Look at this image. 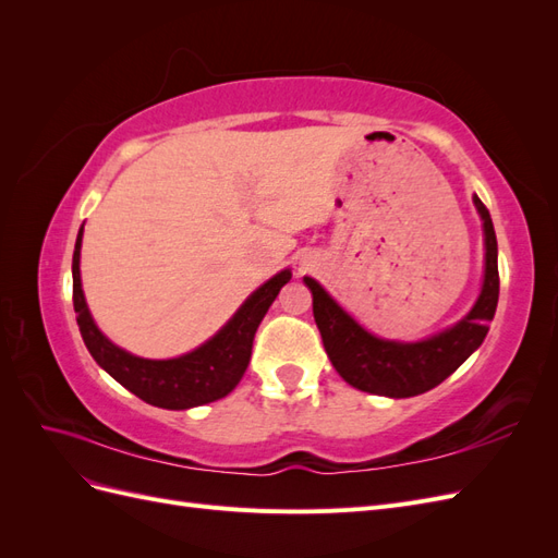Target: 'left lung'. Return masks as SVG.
I'll use <instances>...</instances> for the list:
<instances>
[{
    "instance_id": "left-lung-1",
    "label": "left lung",
    "mask_w": 558,
    "mask_h": 558,
    "mask_svg": "<svg viewBox=\"0 0 558 558\" xmlns=\"http://www.w3.org/2000/svg\"><path fill=\"white\" fill-rule=\"evenodd\" d=\"M484 230V279L472 310L453 326L418 342L384 340L365 330L356 318L320 286L305 277L312 291L314 320L326 353L340 377L365 393L386 398H412L442 384L475 353L488 332L498 307V242L492 214L472 195Z\"/></svg>"
}]
</instances>
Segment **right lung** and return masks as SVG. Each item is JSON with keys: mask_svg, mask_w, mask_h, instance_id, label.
<instances>
[{"mask_svg": "<svg viewBox=\"0 0 558 558\" xmlns=\"http://www.w3.org/2000/svg\"><path fill=\"white\" fill-rule=\"evenodd\" d=\"M81 242L83 226L78 230L72 258L74 312L83 342H86L97 365L107 369L118 384L144 402L162 410H191L197 404L221 400L240 384L251 361L253 335H256L263 316L279 291L293 277L289 267L281 269L272 279L258 286L242 302V307L230 316L228 324L209 337L205 344L177 359L154 361L134 356V353L113 344L97 328L81 286Z\"/></svg>", "mask_w": 558, "mask_h": 558, "instance_id": "add662e5", "label": "right lung"}]
</instances>
